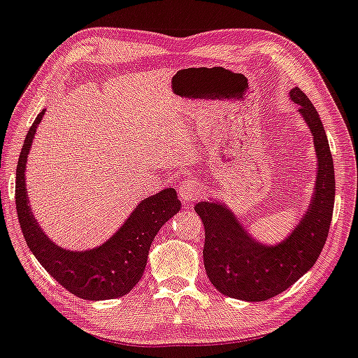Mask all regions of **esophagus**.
I'll list each match as a JSON object with an SVG mask.
<instances>
[{
  "mask_svg": "<svg viewBox=\"0 0 358 358\" xmlns=\"http://www.w3.org/2000/svg\"><path fill=\"white\" fill-rule=\"evenodd\" d=\"M201 194H203V187L198 182H192V180H188V182H183L178 187V198L183 205H192L194 200L201 198Z\"/></svg>",
  "mask_w": 358,
  "mask_h": 358,
  "instance_id": "34e87169",
  "label": "esophagus"
}]
</instances>
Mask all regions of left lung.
I'll return each instance as SVG.
<instances>
[{"label":"left lung","mask_w":358,"mask_h":358,"mask_svg":"<svg viewBox=\"0 0 358 358\" xmlns=\"http://www.w3.org/2000/svg\"><path fill=\"white\" fill-rule=\"evenodd\" d=\"M289 99L299 106L317 157L309 208L291 234L278 244H262L224 203L210 200L194 206L205 226L203 261L208 278L221 294L233 299L261 302L284 292L315 264L329 236L336 175L327 135L317 110L299 87L289 92Z\"/></svg>","instance_id":"1"}]
</instances>
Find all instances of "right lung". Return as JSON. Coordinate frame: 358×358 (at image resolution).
<instances>
[{"instance_id": "obj_1", "label": "right lung", "mask_w": 358, "mask_h": 358, "mask_svg": "<svg viewBox=\"0 0 358 358\" xmlns=\"http://www.w3.org/2000/svg\"><path fill=\"white\" fill-rule=\"evenodd\" d=\"M44 112L31 125L16 166V211L22 236L39 264L74 296L85 301H107L125 296L143 275L157 233L180 211L182 203L173 188H165L140 201L124 224L101 246L85 251L57 246L34 220L24 178L28 153Z\"/></svg>"}]
</instances>
